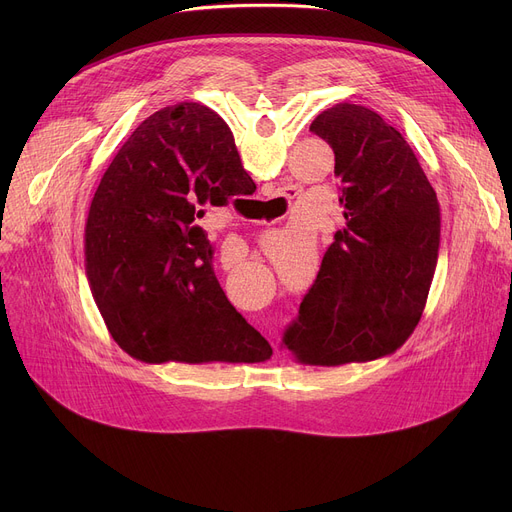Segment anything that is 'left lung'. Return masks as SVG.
I'll return each instance as SVG.
<instances>
[{"mask_svg":"<svg viewBox=\"0 0 512 512\" xmlns=\"http://www.w3.org/2000/svg\"><path fill=\"white\" fill-rule=\"evenodd\" d=\"M336 157L344 228L321 261L284 346L303 365L392 355L417 328L440 249V203L402 134L336 103L311 122Z\"/></svg>","mask_w":512,"mask_h":512,"instance_id":"1","label":"left lung"}]
</instances>
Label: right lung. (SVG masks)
<instances>
[{"mask_svg": "<svg viewBox=\"0 0 512 512\" xmlns=\"http://www.w3.org/2000/svg\"><path fill=\"white\" fill-rule=\"evenodd\" d=\"M251 176L228 124L193 101L151 114L105 170L85 226V272L122 351L145 363H261L272 346L213 274L197 220Z\"/></svg>", "mask_w": 512, "mask_h": 512, "instance_id": "1", "label": "right lung"}]
</instances>
